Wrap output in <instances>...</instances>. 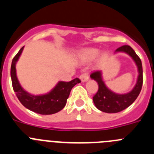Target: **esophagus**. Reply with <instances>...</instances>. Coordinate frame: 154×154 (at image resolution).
Masks as SVG:
<instances>
[{
  "label": "esophagus",
  "instance_id": "34e87169",
  "mask_svg": "<svg viewBox=\"0 0 154 154\" xmlns=\"http://www.w3.org/2000/svg\"><path fill=\"white\" fill-rule=\"evenodd\" d=\"M79 79L82 82H85L89 80V74H88L87 72L82 73V74L79 76Z\"/></svg>",
  "mask_w": 154,
  "mask_h": 154
}]
</instances>
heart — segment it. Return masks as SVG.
Segmentation results:
<instances>
[{
	"mask_svg": "<svg viewBox=\"0 0 154 154\" xmlns=\"http://www.w3.org/2000/svg\"><path fill=\"white\" fill-rule=\"evenodd\" d=\"M99 50L96 48H85L80 51L79 57L85 61H90L94 59L99 55ZM107 57V53L103 52L101 55L102 59H105Z\"/></svg>",
	"mask_w": 154,
	"mask_h": 154,
	"instance_id": "b5f03b06",
	"label": "heart"
}]
</instances>
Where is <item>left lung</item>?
Returning <instances> with one entry per match:
<instances>
[{"label":"left lung","instance_id":"1","mask_svg":"<svg viewBox=\"0 0 154 154\" xmlns=\"http://www.w3.org/2000/svg\"><path fill=\"white\" fill-rule=\"evenodd\" d=\"M116 52H125L130 55L137 66L138 77L135 86L130 92L125 94H117L110 90L103 80L101 71H97L90 75L99 85L97 93L93 96L94 104L98 109L107 113H116L123 111L135 101L140 92L143 85V67L140 58L134 50L129 45H123L116 50Z\"/></svg>","mask_w":154,"mask_h":154}]
</instances>
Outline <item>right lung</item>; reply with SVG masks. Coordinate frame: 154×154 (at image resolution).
<instances>
[{"instance_id":"add662e5","label":"right lung","mask_w":154,"mask_h":154,"mask_svg":"<svg viewBox=\"0 0 154 154\" xmlns=\"http://www.w3.org/2000/svg\"><path fill=\"white\" fill-rule=\"evenodd\" d=\"M24 46L13 58L11 67L12 86L17 99L25 108L42 115L56 113L65 107L71 90L77 83L81 82L76 78L70 82H58L49 92L43 95H32L24 90L19 82L16 73V63L22 53Z\"/></svg>"}]
</instances>
